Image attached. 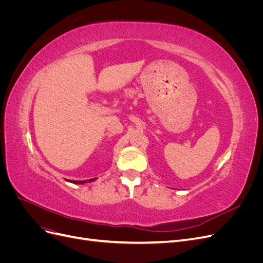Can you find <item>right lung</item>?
Here are the masks:
<instances>
[{"label": "right lung", "instance_id": "add662e5", "mask_svg": "<svg viewBox=\"0 0 263 263\" xmlns=\"http://www.w3.org/2000/svg\"><path fill=\"white\" fill-rule=\"evenodd\" d=\"M98 178H94V179H90V180H84V181H69L71 183H74V184H84V183H87V182H93L97 180Z\"/></svg>", "mask_w": 263, "mask_h": 263}]
</instances>
